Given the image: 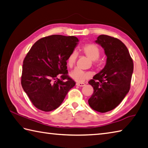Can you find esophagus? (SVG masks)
Masks as SVG:
<instances>
[{
	"instance_id": "obj_1",
	"label": "esophagus",
	"mask_w": 148,
	"mask_h": 148,
	"mask_svg": "<svg viewBox=\"0 0 148 148\" xmlns=\"http://www.w3.org/2000/svg\"><path fill=\"white\" fill-rule=\"evenodd\" d=\"M76 85L78 86H80V87H83V86H84L86 84L84 83H80V82H77L76 84Z\"/></svg>"
}]
</instances>
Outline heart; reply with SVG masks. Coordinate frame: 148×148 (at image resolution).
I'll return each mask as SVG.
<instances>
[{
  "label": "heart",
  "instance_id": "obj_1",
  "mask_svg": "<svg viewBox=\"0 0 148 148\" xmlns=\"http://www.w3.org/2000/svg\"><path fill=\"white\" fill-rule=\"evenodd\" d=\"M81 52L90 60H93L95 64L97 63V59L100 57V49L96 44L93 43H88L84 45L81 48ZM77 58V53L75 51L71 52L67 58V64L69 68H72L75 64ZM69 76L74 80L77 82L82 83L90 79L91 73L88 72H84L79 69H75L72 71Z\"/></svg>",
  "mask_w": 148,
  "mask_h": 148
}]
</instances>
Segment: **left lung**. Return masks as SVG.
<instances>
[{"label": "left lung", "instance_id": "1", "mask_svg": "<svg viewBox=\"0 0 148 148\" xmlns=\"http://www.w3.org/2000/svg\"><path fill=\"white\" fill-rule=\"evenodd\" d=\"M95 42L104 49L106 66L88 83L93 93L88 100L93 110L106 113L115 109L129 92L133 71V62L129 51L121 40L100 35Z\"/></svg>", "mask_w": 148, "mask_h": 148}]
</instances>
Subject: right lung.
I'll return each instance as SVG.
<instances>
[{
  "label": "right lung",
  "mask_w": 148,
  "mask_h": 148,
  "mask_svg": "<svg viewBox=\"0 0 148 148\" xmlns=\"http://www.w3.org/2000/svg\"><path fill=\"white\" fill-rule=\"evenodd\" d=\"M79 39L53 35L37 40L23 61L21 84L34 106L51 111L58 108L75 82L67 70V58Z\"/></svg>",
  "instance_id": "1"
}]
</instances>
